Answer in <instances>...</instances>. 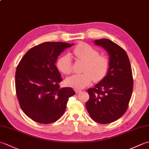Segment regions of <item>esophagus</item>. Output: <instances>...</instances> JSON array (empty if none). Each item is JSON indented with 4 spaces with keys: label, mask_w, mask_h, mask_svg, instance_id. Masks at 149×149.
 Returning <instances> with one entry per match:
<instances>
[{
    "label": "esophagus",
    "mask_w": 149,
    "mask_h": 149,
    "mask_svg": "<svg viewBox=\"0 0 149 149\" xmlns=\"http://www.w3.org/2000/svg\"><path fill=\"white\" fill-rule=\"evenodd\" d=\"M74 91H75V93H79L81 91V90H79V89H74Z\"/></svg>",
    "instance_id": "obj_1"
}]
</instances>
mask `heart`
Instances as JSON below:
<instances>
[{
	"label": "heart",
	"instance_id": "heart-1",
	"mask_svg": "<svg viewBox=\"0 0 149 149\" xmlns=\"http://www.w3.org/2000/svg\"><path fill=\"white\" fill-rule=\"evenodd\" d=\"M76 58L85 62L81 74H74L66 79L69 86L75 89H81L89 85L91 81H100L106 77L109 68V61L105 56L99 55L95 49L85 43H81L73 50ZM57 67L63 74L68 75L72 71V63L70 56L63 55L57 61Z\"/></svg>",
	"mask_w": 149,
	"mask_h": 149
}]
</instances>
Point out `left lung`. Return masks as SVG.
<instances>
[{"mask_svg": "<svg viewBox=\"0 0 149 149\" xmlns=\"http://www.w3.org/2000/svg\"><path fill=\"white\" fill-rule=\"evenodd\" d=\"M108 53L109 68L106 77L88 90L86 107L91 118L106 124L120 118L128 107L133 88L132 70L127 53L108 39L94 41Z\"/></svg>", "mask_w": 149, "mask_h": 149, "instance_id": "obj_1", "label": "left lung"}]
</instances>
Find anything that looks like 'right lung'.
Returning <instances> with one entry per match:
<instances>
[{
    "mask_svg": "<svg viewBox=\"0 0 149 149\" xmlns=\"http://www.w3.org/2000/svg\"><path fill=\"white\" fill-rule=\"evenodd\" d=\"M74 43L45 42L31 48L17 67L16 93L21 109L31 119L49 124L65 113L72 88H60L61 74L56 66L60 54Z\"/></svg>",
    "mask_w": 149,
    "mask_h": 149,
    "instance_id": "add662e5",
    "label": "right lung"
}]
</instances>
